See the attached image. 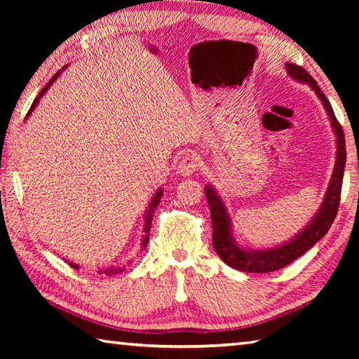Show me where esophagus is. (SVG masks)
Here are the masks:
<instances>
[{
  "label": "esophagus",
  "mask_w": 359,
  "mask_h": 359,
  "mask_svg": "<svg viewBox=\"0 0 359 359\" xmlns=\"http://www.w3.org/2000/svg\"><path fill=\"white\" fill-rule=\"evenodd\" d=\"M201 157L194 151H187L179 162V172L182 175H189L199 170Z\"/></svg>",
  "instance_id": "1"
}]
</instances>
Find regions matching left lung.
<instances>
[{
	"instance_id": "8db88e82",
	"label": "left lung",
	"mask_w": 359,
	"mask_h": 359,
	"mask_svg": "<svg viewBox=\"0 0 359 359\" xmlns=\"http://www.w3.org/2000/svg\"><path fill=\"white\" fill-rule=\"evenodd\" d=\"M287 69L290 77H293L299 81L309 83V85L315 89L318 97L325 106V111L329 114L332 120V126L337 134V143H338V152H337V163H334L333 177L329 185V189L325 193V199L321 210H319L315 219L311 220L310 225L306 230L301 231L293 241H290L284 245L271 250L264 251H245L239 248L231 239L230 234V220H228L226 211L220 197L216 194L215 189L211 187L205 188L207 191V201L211 211V222H212V247H215L216 253L225 264H228L231 269L248 271V273H269L276 271L279 269H284L285 265L292 264L297 257L302 256L306 251H309L315 243L323 238L327 231L330 230L334 217L338 215L339 201H341V188H342V177H344V166H346V137L342 126L339 125L338 118L334 117V112L330 102L327 100L323 94L321 88L318 86L316 80L304 69L302 66H297L293 63L287 65Z\"/></svg>"
}]
</instances>
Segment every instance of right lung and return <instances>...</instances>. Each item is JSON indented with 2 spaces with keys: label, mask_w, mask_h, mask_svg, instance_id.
Segmentation results:
<instances>
[{
  "label": "right lung",
  "mask_w": 359,
  "mask_h": 359,
  "mask_svg": "<svg viewBox=\"0 0 359 359\" xmlns=\"http://www.w3.org/2000/svg\"><path fill=\"white\" fill-rule=\"evenodd\" d=\"M60 74V72H58ZM58 74H55V75H53V77L49 80V83H48V85H46L41 90H40V94H38V97L35 98V100H34V103H32V106H30V109H29V112H27V116H29V114L30 112H32V109L35 108V106H36V103H38V98H40L43 94H44V90L46 89H48L50 85H52V81L53 80H55L57 77H58ZM160 197H162V189H158V191L156 193V196L154 197H152V201H151V203H149V208H148V211H147V217H144V236H143V247L144 245H147V243L149 242V230H151V222H152V217H154V211H156V208H157V205H158V202H160ZM71 266H72V269H77V265H75V264H69ZM118 271H123V270H121V269H109V270H104V273L106 274H108V273H112V274H116V273H118Z\"/></svg>",
  "instance_id": "1"
}]
</instances>
